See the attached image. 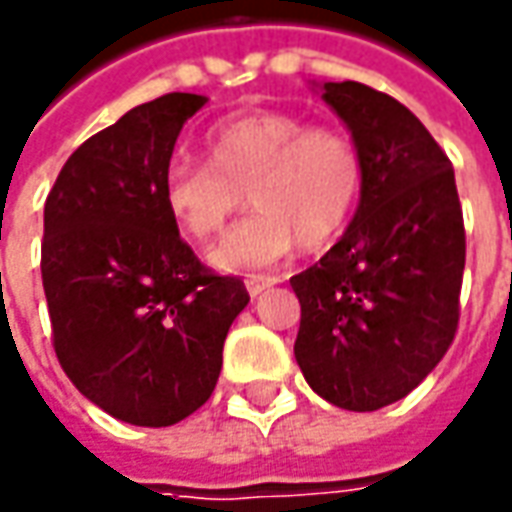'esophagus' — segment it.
<instances>
[{
	"instance_id": "1",
	"label": "esophagus",
	"mask_w": 512,
	"mask_h": 512,
	"mask_svg": "<svg viewBox=\"0 0 512 512\" xmlns=\"http://www.w3.org/2000/svg\"><path fill=\"white\" fill-rule=\"evenodd\" d=\"M280 283V277H274V274H263V277H252V280H246V291H249V297H260L266 288Z\"/></svg>"
}]
</instances>
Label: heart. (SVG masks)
<instances>
[{"label": "heart", "mask_w": 512, "mask_h": 512, "mask_svg": "<svg viewBox=\"0 0 512 512\" xmlns=\"http://www.w3.org/2000/svg\"><path fill=\"white\" fill-rule=\"evenodd\" d=\"M210 162L170 156L162 170V204L193 241L221 232L249 193L255 212L210 252L224 271L271 266L300 241L328 246L350 221L364 165L353 137L336 125H308L288 111L235 114L207 131Z\"/></svg>", "instance_id": "obj_1"}]
</instances>
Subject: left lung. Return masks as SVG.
<instances>
[{
    "label": "left lung",
    "mask_w": 512,
    "mask_h": 512,
    "mask_svg": "<svg viewBox=\"0 0 512 512\" xmlns=\"http://www.w3.org/2000/svg\"><path fill=\"white\" fill-rule=\"evenodd\" d=\"M358 145L353 221L311 269L294 356L319 398L350 412L401 401L454 342L465 229L454 168L395 97L356 81L314 83Z\"/></svg>",
    "instance_id": "8db88e82"
}]
</instances>
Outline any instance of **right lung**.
Instances as JSON below:
<instances>
[{
  "mask_svg": "<svg viewBox=\"0 0 512 512\" xmlns=\"http://www.w3.org/2000/svg\"><path fill=\"white\" fill-rule=\"evenodd\" d=\"M207 97L170 92L125 111L66 159L44 204L41 280L69 381L131 426L204 406L224 339L249 305L238 277L198 263L162 204V170Z\"/></svg>",
  "mask_w": 512,
  "mask_h": 512,
  "instance_id": "add662e5",
  "label": "right lung"
}]
</instances>
